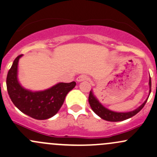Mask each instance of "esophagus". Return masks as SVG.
Segmentation results:
<instances>
[{
  "label": "esophagus",
  "instance_id": "34e87169",
  "mask_svg": "<svg viewBox=\"0 0 157 157\" xmlns=\"http://www.w3.org/2000/svg\"><path fill=\"white\" fill-rule=\"evenodd\" d=\"M89 80V77H87L86 75H85V74H81V75H80L79 77H77V82H81V81H83V80Z\"/></svg>",
  "mask_w": 157,
  "mask_h": 157
}]
</instances>
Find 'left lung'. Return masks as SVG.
<instances>
[{
	"label": "left lung",
	"mask_w": 157,
	"mask_h": 157,
	"mask_svg": "<svg viewBox=\"0 0 157 157\" xmlns=\"http://www.w3.org/2000/svg\"><path fill=\"white\" fill-rule=\"evenodd\" d=\"M149 86H150V94H151V77H150V80H149ZM147 99L148 98H147L146 101H145L141 106L138 107V108L135 109L134 110H132V111L126 112V113H118V112L112 111V110H108V109H107L106 108H105V107H104L103 105L98 101V99L94 96L93 93H92V91H90V95H89V103H90V107H91L92 110H93V111L95 112L98 117H100L101 119H103V120H107V121H110V122L123 121V120H127V119L131 118L132 117L135 116V114H137V113H138L141 109L144 108V106L145 105V104H146Z\"/></svg>",
	"instance_id": "1"
}]
</instances>
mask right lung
I'll return each mask as SVG.
<instances>
[{
	"mask_svg": "<svg viewBox=\"0 0 157 157\" xmlns=\"http://www.w3.org/2000/svg\"><path fill=\"white\" fill-rule=\"evenodd\" d=\"M15 59L6 77V88L11 101L23 113L36 119L47 120L56 115L63 105L65 96L76 86L74 81L59 83L44 91L31 92L24 89L17 79L18 62Z\"/></svg>",
	"mask_w": 157,
	"mask_h": 157,
	"instance_id": "add662e5",
	"label": "right lung"
}]
</instances>
